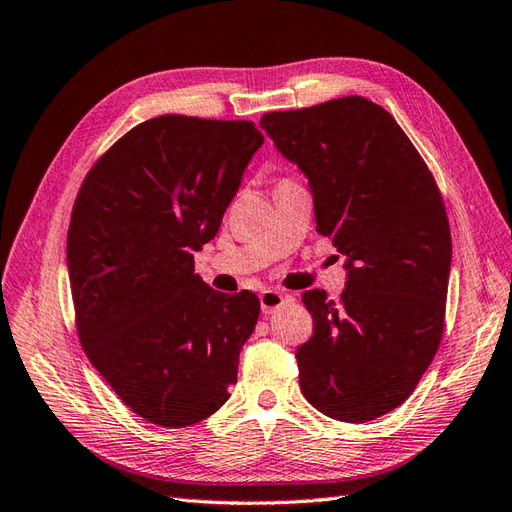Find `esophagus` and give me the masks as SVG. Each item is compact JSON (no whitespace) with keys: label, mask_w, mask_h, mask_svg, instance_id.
Here are the masks:
<instances>
[{"label":"esophagus","mask_w":512,"mask_h":512,"mask_svg":"<svg viewBox=\"0 0 512 512\" xmlns=\"http://www.w3.org/2000/svg\"><path fill=\"white\" fill-rule=\"evenodd\" d=\"M287 300H290V296H285L277 290H261L259 294V303H261V311L264 313H272L277 311L279 307H283Z\"/></svg>","instance_id":"obj_1"}]
</instances>
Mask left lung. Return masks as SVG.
Segmentation results:
<instances>
[{
    "mask_svg": "<svg viewBox=\"0 0 512 512\" xmlns=\"http://www.w3.org/2000/svg\"><path fill=\"white\" fill-rule=\"evenodd\" d=\"M309 177L316 231L346 255L339 300L309 290L313 335L296 350L300 391L339 422L400 406L435 359L452 238L443 196L393 116L365 97L261 116Z\"/></svg>",
    "mask_w": 512,
    "mask_h": 512,
    "instance_id": "1",
    "label": "left lung"
}]
</instances>
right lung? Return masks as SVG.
I'll use <instances>...</instances> for the list:
<instances>
[{"instance_id":"right-lung-1","label":"right lung","mask_w":512,"mask_h":512,"mask_svg":"<svg viewBox=\"0 0 512 512\" xmlns=\"http://www.w3.org/2000/svg\"><path fill=\"white\" fill-rule=\"evenodd\" d=\"M261 142L251 121L155 116L116 140L77 192L67 238L77 337L155 426L199 424L238 378L259 298L212 290L192 251L216 235Z\"/></svg>"}]
</instances>
